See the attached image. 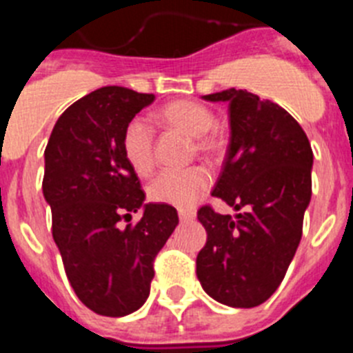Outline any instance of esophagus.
I'll return each instance as SVG.
<instances>
[{"instance_id":"34e87169","label":"esophagus","mask_w":353,"mask_h":353,"mask_svg":"<svg viewBox=\"0 0 353 353\" xmlns=\"http://www.w3.org/2000/svg\"><path fill=\"white\" fill-rule=\"evenodd\" d=\"M179 217L182 223H189V221H192L196 217V212L194 210H180Z\"/></svg>"}]
</instances>
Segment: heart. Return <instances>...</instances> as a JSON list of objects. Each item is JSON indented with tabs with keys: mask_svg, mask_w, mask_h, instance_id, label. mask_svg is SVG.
<instances>
[{
	"mask_svg": "<svg viewBox=\"0 0 353 353\" xmlns=\"http://www.w3.org/2000/svg\"><path fill=\"white\" fill-rule=\"evenodd\" d=\"M155 120L166 129L182 132L192 138L198 154L214 157L219 154L223 141L212 129L214 113L205 105L192 101H173L155 113ZM121 150L127 162L138 174H148L154 170V134L145 120L134 118L125 125L121 136ZM210 173L201 166H191L180 171H164L150 183L148 196L152 201L171 207L192 208L210 185Z\"/></svg>",
	"mask_w": 353,
	"mask_h": 353,
	"instance_id": "b5f03b06",
	"label": "heart"
}]
</instances>
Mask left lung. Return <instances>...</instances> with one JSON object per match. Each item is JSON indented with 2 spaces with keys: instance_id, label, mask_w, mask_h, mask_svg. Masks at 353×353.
Here are the masks:
<instances>
[{
  "instance_id": "1",
  "label": "left lung",
  "mask_w": 353,
  "mask_h": 353,
  "mask_svg": "<svg viewBox=\"0 0 353 353\" xmlns=\"http://www.w3.org/2000/svg\"><path fill=\"white\" fill-rule=\"evenodd\" d=\"M203 99L226 102L230 114V143L212 196L244 212L232 217L199 208L207 244L196 258V274L214 301L254 307L281 285L301 242L313 150L288 111L248 90Z\"/></svg>"
}]
</instances>
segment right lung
<instances>
[{
    "mask_svg": "<svg viewBox=\"0 0 353 353\" xmlns=\"http://www.w3.org/2000/svg\"><path fill=\"white\" fill-rule=\"evenodd\" d=\"M154 101L121 86L95 90L65 109L43 152L52 239L79 301L102 316H125L145 304L155 256L179 224L171 205L145 203L121 150L125 125ZM138 210L142 219L121 227Z\"/></svg>",
    "mask_w": 353,
    "mask_h": 353,
    "instance_id": "right-lung-1",
    "label": "right lung"
}]
</instances>
